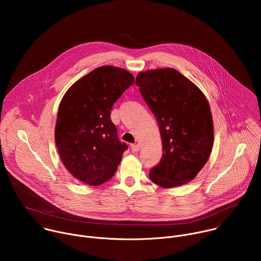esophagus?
<instances>
[{"label": "esophagus", "mask_w": 261, "mask_h": 261, "mask_svg": "<svg viewBox=\"0 0 261 261\" xmlns=\"http://www.w3.org/2000/svg\"><path fill=\"white\" fill-rule=\"evenodd\" d=\"M131 151L134 152V153H135V152H138V151H139V145H138L137 143L132 144V145H131Z\"/></svg>", "instance_id": "34e87169"}]
</instances>
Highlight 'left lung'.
Returning <instances> with one entry per match:
<instances>
[{
	"instance_id": "8db88e82",
	"label": "left lung",
	"mask_w": 261,
	"mask_h": 261,
	"mask_svg": "<svg viewBox=\"0 0 261 261\" xmlns=\"http://www.w3.org/2000/svg\"><path fill=\"white\" fill-rule=\"evenodd\" d=\"M135 84L162 138L163 155L148 173L151 180L163 188L187 184L205 165L213 147V118L205 96L172 68L139 72Z\"/></svg>"
}]
</instances>
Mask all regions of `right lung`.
<instances>
[{"instance_id": "add662e5", "label": "right lung", "mask_w": 261, "mask_h": 261, "mask_svg": "<svg viewBox=\"0 0 261 261\" xmlns=\"http://www.w3.org/2000/svg\"><path fill=\"white\" fill-rule=\"evenodd\" d=\"M133 84L127 70L101 66L64 95L55 129L56 145L63 164L79 180L99 186L118 169L128 145L119 140L110 110Z\"/></svg>"}]
</instances>
